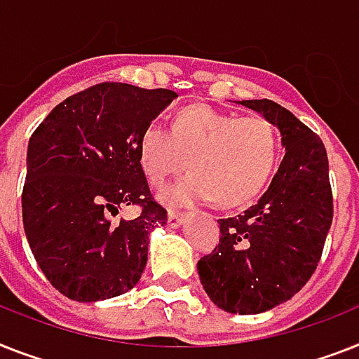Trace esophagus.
I'll list each match as a JSON object with an SVG mask.
<instances>
[{
  "label": "esophagus",
  "mask_w": 359,
  "mask_h": 359,
  "mask_svg": "<svg viewBox=\"0 0 359 359\" xmlns=\"http://www.w3.org/2000/svg\"><path fill=\"white\" fill-rule=\"evenodd\" d=\"M186 219V214H180V212H170L168 214V226L170 229H179Z\"/></svg>",
  "instance_id": "obj_1"
}]
</instances>
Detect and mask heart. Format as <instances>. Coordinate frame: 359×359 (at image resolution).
<instances>
[{
	"label": "heart",
	"mask_w": 359,
	"mask_h": 359,
	"mask_svg": "<svg viewBox=\"0 0 359 359\" xmlns=\"http://www.w3.org/2000/svg\"><path fill=\"white\" fill-rule=\"evenodd\" d=\"M278 158L275 127L260 116L194 104L180 110L173 125L153 121L140 136V162L153 184L188 165L191 173L162 194L170 205H195L214 199L238 206L255 199L271 179Z\"/></svg>",
	"instance_id": "obj_1"
}]
</instances>
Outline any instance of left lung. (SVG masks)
Masks as SVG:
<instances>
[{
	"mask_svg": "<svg viewBox=\"0 0 359 359\" xmlns=\"http://www.w3.org/2000/svg\"><path fill=\"white\" fill-rule=\"evenodd\" d=\"M240 104L278 127L285 154L256 205L219 219V245L197 262V271L217 308L255 316L290 301L310 280L334 205L321 138L271 99Z\"/></svg>",
	"mask_w": 359,
	"mask_h": 359,
	"instance_id": "left-lung-1",
	"label": "left lung"
}]
</instances>
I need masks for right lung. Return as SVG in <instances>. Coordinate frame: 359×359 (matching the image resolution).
I'll return each instance as SVG.
<instances>
[{
    "mask_svg": "<svg viewBox=\"0 0 359 359\" xmlns=\"http://www.w3.org/2000/svg\"><path fill=\"white\" fill-rule=\"evenodd\" d=\"M175 97L95 84L57 104L29 140L23 229L38 267L72 301H104L138 284L149 234L168 221L140 164V136ZM133 204L136 218L115 219Z\"/></svg>",
    "mask_w": 359,
    "mask_h": 359,
    "instance_id": "add662e5",
    "label": "right lung"
}]
</instances>
